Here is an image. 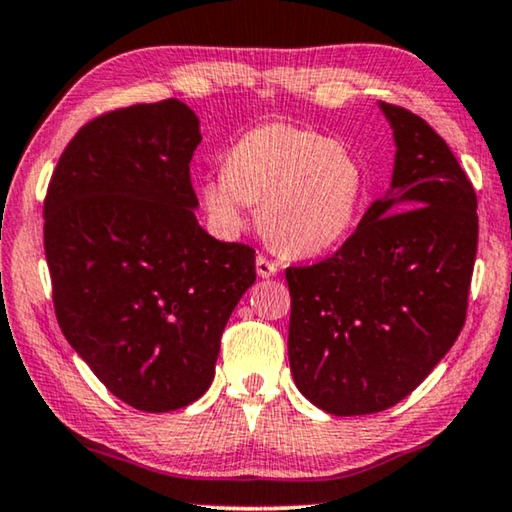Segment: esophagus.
Returning <instances> with one entry per match:
<instances>
[{
    "label": "esophagus",
    "mask_w": 512,
    "mask_h": 512,
    "mask_svg": "<svg viewBox=\"0 0 512 512\" xmlns=\"http://www.w3.org/2000/svg\"><path fill=\"white\" fill-rule=\"evenodd\" d=\"M256 272H258V277L270 279V277H274V274H277V265L268 261L265 256H256Z\"/></svg>",
    "instance_id": "esophagus-1"
}]
</instances>
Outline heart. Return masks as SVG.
Here are the masks:
<instances>
[{
  "instance_id": "1",
  "label": "heart",
  "mask_w": 512,
  "mask_h": 512,
  "mask_svg": "<svg viewBox=\"0 0 512 512\" xmlns=\"http://www.w3.org/2000/svg\"><path fill=\"white\" fill-rule=\"evenodd\" d=\"M365 189V168L344 143L272 122L235 140L224 173L205 175L198 198L224 238L238 235L249 221V205H258L268 242L284 254L311 258L346 240Z\"/></svg>"
}]
</instances>
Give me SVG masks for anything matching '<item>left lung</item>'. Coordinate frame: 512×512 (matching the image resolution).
<instances>
[{"label": "left lung", "instance_id": "left-lung-1", "mask_svg": "<svg viewBox=\"0 0 512 512\" xmlns=\"http://www.w3.org/2000/svg\"><path fill=\"white\" fill-rule=\"evenodd\" d=\"M395 138L390 189L335 256L288 268L293 381L332 416L402 402L450 351L478 249L476 191L439 133L379 103Z\"/></svg>", "mask_w": 512, "mask_h": 512}]
</instances>
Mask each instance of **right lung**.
I'll return each mask as SVG.
<instances>
[{
    "mask_svg": "<svg viewBox=\"0 0 512 512\" xmlns=\"http://www.w3.org/2000/svg\"><path fill=\"white\" fill-rule=\"evenodd\" d=\"M201 140L177 99L113 110L73 136L43 205L59 328L96 379L147 413L210 388L221 332L256 281L254 249L196 219Z\"/></svg>",
    "mask_w": 512,
    "mask_h": 512,
    "instance_id": "add662e5",
    "label": "right lung"
}]
</instances>
